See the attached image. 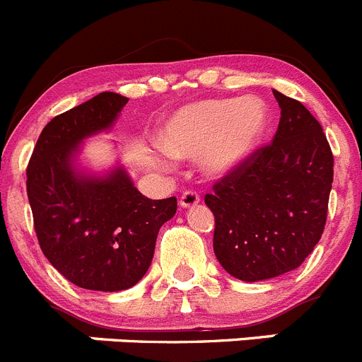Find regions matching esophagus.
Returning <instances> with one entry per match:
<instances>
[{
  "label": "esophagus",
  "instance_id": "obj_1",
  "mask_svg": "<svg viewBox=\"0 0 362 362\" xmlns=\"http://www.w3.org/2000/svg\"><path fill=\"white\" fill-rule=\"evenodd\" d=\"M198 202H200L198 193H194V191H185L180 197V207L182 209H191V207L198 205Z\"/></svg>",
  "mask_w": 362,
  "mask_h": 362
}]
</instances>
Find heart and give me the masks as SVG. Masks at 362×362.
<instances>
[{"label": "heart", "mask_w": 362, "mask_h": 362, "mask_svg": "<svg viewBox=\"0 0 362 362\" xmlns=\"http://www.w3.org/2000/svg\"><path fill=\"white\" fill-rule=\"evenodd\" d=\"M269 126V110L258 97L207 99L187 104L168 117L160 129L155 164L171 171L177 158L200 157L202 173L227 177L258 149Z\"/></svg>", "instance_id": "heart-1"}]
</instances>
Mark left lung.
<instances>
[{
	"label": "left lung",
	"instance_id": "left-lung-1",
	"mask_svg": "<svg viewBox=\"0 0 362 362\" xmlns=\"http://www.w3.org/2000/svg\"><path fill=\"white\" fill-rule=\"evenodd\" d=\"M274 141L214 184L213 247L233 278L254 283L298 269L327 223L334 157L323 128L299 100L276 92Z\"/></svg>",
	"mask_w": 362,
	"mask_h": 362
}]
</instances>
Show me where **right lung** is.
<instances>
[{"label": "right lung", "mask_w": 362, "mask_h": 362, "mask_svg": "<svg viewBox=\"0 0 362 362\" xmlns=\"http://www.w3.org/2000/svg\"><path fill=\"white\" fill-rule=\"evenodd\" d=\"M128 97L103 92L45 126L27 169L39 245L81 288L120 292L151 265L157 234L177 213V198L149 200L120 164L95 173L81 164L83 142L110 132Z\"/></svg>", "instance_id": "obj_1"}]
</instances>
